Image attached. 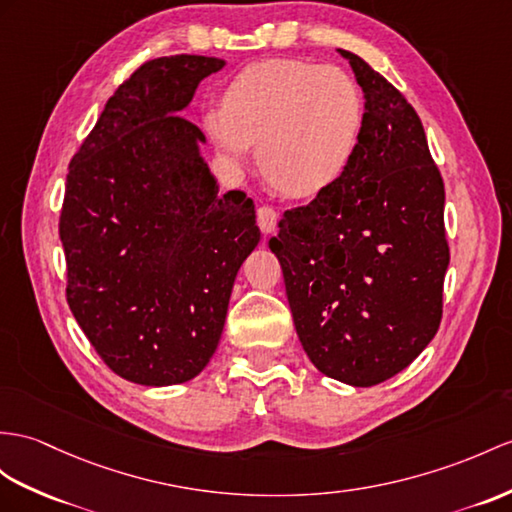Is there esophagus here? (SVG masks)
<instances>
[{
	"instance_id": "esophagus-1",
	"label": "esophagus",
	"mask_w": 512,
	"mask_h": 512,
	"mask_svg": "<svg viewBox=\"0 0 512 512\" xmlns=\"http://www.w3.org/2000/svg\"><path fill=\"white\" fill-rule=\"evenodd\" d=\"M256 221H258V228L263 230L265 234H271L276 230V223H278V213L273 210L271 206H260L256 210Z\"/></svg>"
}]
</instances>
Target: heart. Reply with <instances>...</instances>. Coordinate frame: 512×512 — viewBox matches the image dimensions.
Masks as SVG:
<instances>
[{
	"mask_svg": "<svg viewBox=\"0 0 512 512\" xmlns=\"http://www.w3.org/2000/svg\"><path fill=\"white\" fill-rule=\"evenodd\" d=\"M206 130L232 165L258 145L263 178L289 197H317L339 182L360 147L365 99L339 67L299 58L260 60L236 73Z\"/></svg>",
	"mask_w": 512,
	"mask_h": 512,
	"instance_id": "1",
	"label": "heart"
}]
</instances>
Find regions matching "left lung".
I'll list each match as a JSON object with an SVG mask.
<instances>
[{"label": "left lung", "mask_w": 512, "mask_h": 512, "mask_svg": "<svg viewBox=\"0 0 512 512\" xmlns=\"http://www.w3.org/2000/svg\"><path fill=\"white\" fill-rule=\"evenodd\" d=\"M339 54L367 99L363 139L332 189L286 210L269 247L313 365L373 386L406 369L439 330L445 186L415 108L363 58Z\"/></svg>", "instance_id": "obj_1"}]
</instances>
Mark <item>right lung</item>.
<instances>
[{"label":"right lung","instance_id":"add662e5","mask_svg":"<svg viewBox=\"0 0 512 512\" xmlns=\"http://www.w3.org/2000/svg\"><path fill=\"white\" fill-rule=\"evenodd\" d=\"M226 62L147 60L69 162L60 241L67 304L110 371L136 384L195 378L213 358L236 271L260 241L254 202L219 197L204 134L178 115Z\"/></svg>","mask_w":512,"mask_h":512}]
</instances>
